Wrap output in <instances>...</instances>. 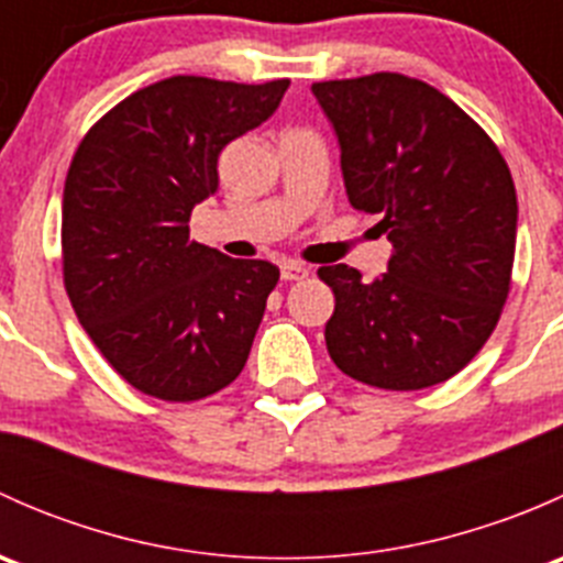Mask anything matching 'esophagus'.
<instances>
[{"label":"esophagus","instance_id":"obj_1","mask_svg":"<svg viewBox=\"0 0 563 563\" xmlns=\"http://www.w3.org/2000/svg\"><path fill=\"white\" fill-rule=\"evenodd\" d=\"M310 275V269L308 266H302V264H297V261H283L280 264V277L283 280H305V277Z\"/></svg>","mask_w":563,"mask_h":563}]
</instances>
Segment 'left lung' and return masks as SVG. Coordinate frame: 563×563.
Listing matches in <instances>:
<instances>
[{
	"instance_id": "left-lung-1",
	"label": "left lung",
	"mask_w": 563,
	"mask_h": 563,
	"mask_svg": "<svg viewBox=\"0 0 563 563\" xmlns=\"http://www.w3.org/2000/svg\"><path fill=\"white\" fill-rule=\"evenodd\" d=\"M340 144L351 207L382 214L395 247L365 283L321 266L332 288L329 356L378 389H424L463 371L496 329L512 277L518 196L498 146L446 95L400 73L313 84Z\"/></svg>"
}]
</instances>
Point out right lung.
I'll return each mask as SVG.
<instances>
[{
	"mask_svg": "<svg viewBox=\"0 0 563 563\" xmlns=\"http://www.w3.org/2000/svg\"><path fill=\"white\" fill-rule=\"evenodd\" d=\"M266 84L174 76L139 89L84 135L62 196V269L78 321L139 391L190 402L245 367L280 269L190 242L218 190V157L280 106Z\"/></svg>",
	"mask_w": 563,
	"mask_h": 563,
	"instance_id": "obj_1",
	"label": "right lung"
}]
</instances>
